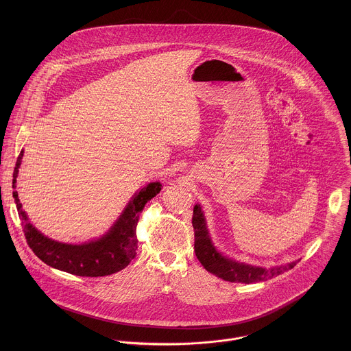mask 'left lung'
Wrapping results in <instances>:
<instances>
[{
	"label": "left lung",
	"mask_w": 351,
	"mask_h": 351,
	"mask_svg": "<svg viewBox=\"0 0 351 351\" xmlns=\"http://www.w3.org/2000/svg\"><path fill=\"white\" fill-rule=\"evenodd\" d=\"M192 224L195 228V252L201 265L206 271L215 274L216 277L230 281V282H242V284H255L265 281L267 278H273L276 276L293 269L296 263L300 261H293L287 265L273 266V267H262L250 263H245L237 259H232L223 252L217 250L215 246L204 212L200 204H196L193 208Z\"/></svg>",
	"instance_id": "8db88e82"
}]
</instances>
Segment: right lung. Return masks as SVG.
<instances>
[{
    "label": "right lung",
    "mask_w": 351,
    "mask_h": 351,
    "mask_svg": "<svg viewBox=\"0 0 351 351\" xmlns=\"http://www.w3.org/2000/svg\"><path fill=\"white\" fill-rule=\"evenodd\" d=\"M23 155L24 150L20 152L13 171V189H16V178L19 176ZM160 189L162 184L158 181L141 188L102 237L80 245L58 242L43 235L29 221L25 210H23L16 191H13V197L21 219L27 243L38 258L51 267L70 274L81 277H102L123 270L135 258L138 249L136 226L139 213L143 210L145 205L160 192Z\"/></svg>",
    "instance_id": "right-lung-1"
}]
</instances>
